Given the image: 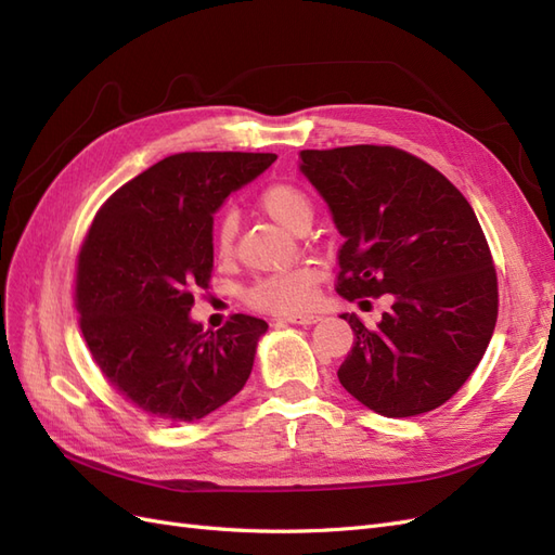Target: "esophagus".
Here are the masks:
<instances>
[{
  "label": "esophagus",
  "instance_id": "34e87169",
  "mask_svg": "<svg viewBox=\"0 0 555 555\" xmlns=\"http://www.w3.org/2000/svg\"><path fill=\"white\" fill-rule=\"evenodd\" d=\"M282 324H298V326H310L319 322V314H292V317H282Z\"/></svg>",
  "mask_w": 555,
  "mask_h": 555
}]
</instances>
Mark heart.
Listing matches in <instances>:
<instances>
[{
    "label": "heart",
    "instance_id": "b5f03b06",
    "mask_svg": "<svg viewBox=\"0 0 555 555\" xmlns=\"http://www.w3.org/2000/svg\"><path fill=\"white\" fill-rule=\"evenodd\" d=\"M259 208L271 217L275 224L282 229L298 233L304 227H310L312 222V201L310 196L289 182H275L259 196ZM233 241H236V217L227 212L215 227V249L217 255H231ZM317 282V273L312 268H294V271L273 273L268 278H261L255 287L247 292L249 306L263 312L275 314H289L298 312L310 306L312 289Z\"/></svg>",
    "mask_w": 555,
    "mask_h": 555
}]
</instances>
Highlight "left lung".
<instances>
[{
  "label": "left lung",
  "instance_id": "8db88e82",
  "mask_svg": "<svg viewBox=\"0 0 555 555\" xmlns=\"http://www.w3.org/2000/svg\"><path fill=\"white\" fill-rule=\"evenodd\" d=\"M298 169L345 238L338 292L391 294L377 328L340 317L354 347L338 379L367 410L440 408L479 365L498 319V278L473 206L430 164L389 145L300 150Z\"/></svg>",
  "mask_w": 555,
  "mask_h": 555
}]
</instances>
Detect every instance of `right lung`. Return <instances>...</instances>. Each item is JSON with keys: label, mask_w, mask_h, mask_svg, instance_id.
Returning <instances> with one entry per match:
<instances>
[{"label": "right lung", "mask_w": 555, "mask_h": 555, "mask_svg": "<svg viewBox=\"0 0 555 555\" xmlns=\"http://www.w3.org/2000/svg\"><path fill=\"white\" fill-rule=\"evenodd\" d=\"M275 159L171 155L96 212L78 255L80 331L104 377L139 410L190 424L245 386L268 324L233 314L212 333L190 310L210 282L212 215Z\"/></svg>", "instance_id": "1"}]
</instances>
